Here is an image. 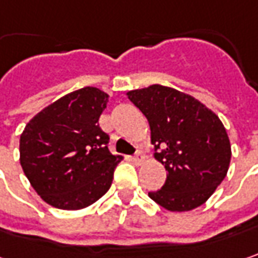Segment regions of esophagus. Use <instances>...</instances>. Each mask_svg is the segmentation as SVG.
Returning <instances> with one entry per match:
<instances>
[{
    "mask_svg": "<svg viewBox=\"0 0 258 258\" xmlns=\"http://www.w3.org/2000/svg\"><path fill=\"white\" fill-rule=\"evenodd\" d=\"M144 159H146V156H144V154H143V151L140 150L137 151V153L134 154V157H133V160H134L136 163H139V164L144 162Z\"/></svg>",
    "mask_w": 258,
    "mask_h": 258,
    "instance_id": "34e87169",
    "label": "esophagus"
}]
</instances>
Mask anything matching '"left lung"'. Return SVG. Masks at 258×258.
<instances>
[{"instance_id": "left-lung-1", "label": "left lung", "mask_w": 258, "mask_h": 258, "mask_svg": "<svg viewBox=\"0 0 258 258\" xmlns=\"http://www.w3.org/2000/svg\"><path fill=\"white\" fill-rule=\"evenodd\" d=\"M127 96L147 118L154 159L167 170L162 189L149 196L172 212L205 204L231 162L230 139L218 115L194 96L163 85L128 91Z\"/></svg>"}]
</instances>
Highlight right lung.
<instances>
[{"label":"right lung","instance_id":"1","mask_svg":"<svg viewBox=\"0 0 258 258\" xmlns=\"http://www.w3.org/2000/svg\"><path fill=\"white\" fill-rule=\"evenodd\" d=\"M107 92L86 86L59 98L27 122L20 137V163L30 185L51 207L78 211L111 187L122 160L108 150L98 121Z\"/></svg>","mask_w":258,"mask_h":258}]
</instances>
